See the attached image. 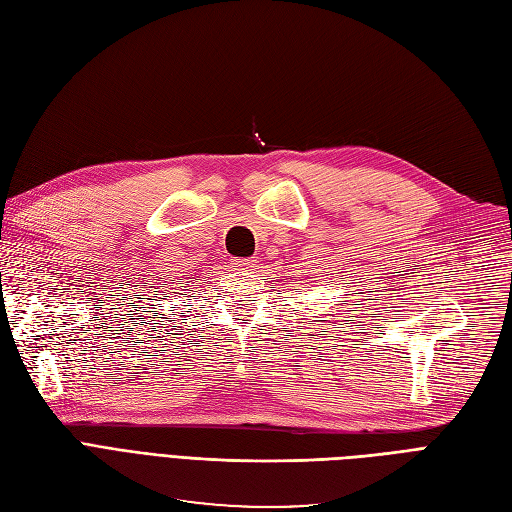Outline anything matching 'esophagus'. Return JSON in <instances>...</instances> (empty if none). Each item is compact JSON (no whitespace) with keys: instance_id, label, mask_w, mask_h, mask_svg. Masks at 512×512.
<instances>
[{"instance_id":"esophagus-1","label":"esophagus","mask_w":512,"mask_h":512,"mask_svg":"<svg viewBox=\"0 0 512 512\" xmlns=\"http://www.w3.org/2000/svg\"><path fill=\"white\" fill-rule=\"evenodd\" d=\"M254 265L252 258H232V267L237 269H250Z\"/></svg>"}]
</instances>
